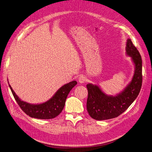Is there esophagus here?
<instances>
[{
    "mask_svg": "<svg viewBox=\"0 0 152 152\" xmlns=\"http://www.w3.org/2000/svg\"><path fill=\"white\" fill-rule=\"evenodd\" d=\"M78 83L80 84H83L86 81V78L84 76H80L78 77Z\"/></svg>",
    "mask_w": 152,
    "mask_h": 152,
    "instance_id": "34e87169",
    "label": "esophagus"
}]
</instances>
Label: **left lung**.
I'll return each mask as SVG.
<instances>
[{
	"mask_svg": "<svg viewBox=\"0 0 152 152\" xmlns=\"http://www.w3.org/2000/svg\"><path fill=\"white\" fill-rule=\"evenodd\" d=\"M126 55L131 57L134 65V72L130 83L121 92L115 96L108 95L97 84L89 83L87 110L95 120L104 121L118 117L126 110L136 99L142 83V61L139 52L128 38L126 42Z\"/></svg>",
	"mask_w": 152,
	"mask_h": 152,
	"instance_id": "1",
	"label": "left lung"
}]
</instances>
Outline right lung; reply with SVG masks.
<instances>
[{
  "mask_svg": "<svg viewBox=\"0 0 152 152\" xmlns=\"http://www.w3.org/2000/svg\"><path fill=\"white\" fill-rule=\"evenodd\" d=\"M9 86L15 101L24 113L32 118L39 119H51L60 114L63 110L65 101L70 91L77 84L76 81H71L61 86L49 100L40 104H30L22 101Z\"/></svg>",
  "mask_w": 152,
  "mask_h": 152,
  "instance_id": "right-lung-1",
  "label": "right lung"
}]
</instances>
